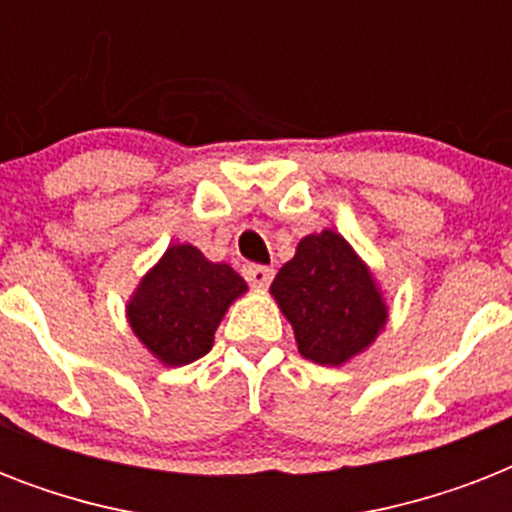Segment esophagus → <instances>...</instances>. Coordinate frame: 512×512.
Here are the masks:
<instances>
[{
	"label": "esophagus",
	"mask_w": 512,
	"mask_h": 512,
	"mask_svg": "<svg viewBox=\"0 0 512 512\" xmlns=\"http://www.w3.org/2000/svg\"><path fill=\"white\" fill-rule=\"evenodd\" d=\"M241 273H244V279L252 284V287L263 289L268 287L273 281V268H268V265H257V263H247L244 268H241Z\"/></svg>",
	"instance_id": "obj_1"
}]
</instances>
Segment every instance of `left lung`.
Masks as SVG:
<instances>
[{
	"label": "left lung",
	"instance_id": "left-lung-1",
	"mask_svg": "<svg viewBox=\"0 0 512 512\" xmlns=\"http://www.w3.org/2000/svg\"><path fill=\"white\" fill-rule=\"evenodd\" d=\"M271 295L295 329L300 353L324 366L369 348L388 321L372 273L335 231L305 236L276 273Z\"/></svg>",
	"mask_w": 512,
	"mask_h": 512
}]
</instances>
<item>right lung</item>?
<instances>
[{"label":"right lung","instance_id":"obj_1","mask_svg":"<svg viewBox=\"0 0 512 512\" xmlns=\"http://www.w3.org/2000/svg\"><path fill=\"white\" fill-rule=\"evenodd\" d=\"M244 292L247 284L231 265L209 263L191 244H175L143 276L127 316L162 364L183 366L209 353L217 324Z\"/></svg>","mask_w":512,"mask_h":512}]
</instances>
